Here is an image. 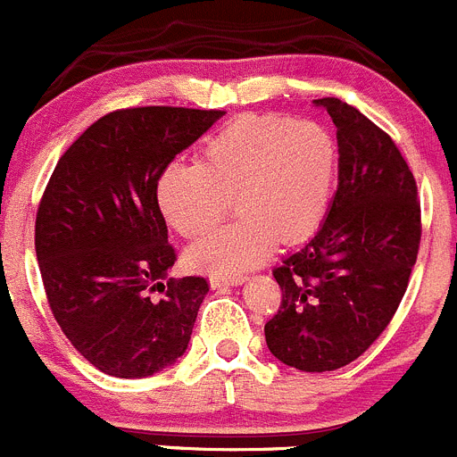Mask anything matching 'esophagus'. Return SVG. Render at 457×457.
<instances>
[{
	"instance_id": "34e87169",
	"label": "esophagus",
	"mask_w": 457,
	"mask_h": 457,
	"mask_svg": "<svg viewBox=\"0 0 457 457\" xmlns=\"http://www.w3.org/2000/svg\"><path fill=\"white\" fill-rule=\"evenodd\" d=\"M209 284H212L214 291H219V288L223 287H238V284H243V277H229V279H223V277H212Z\"/></svg>"
}]
</instances>
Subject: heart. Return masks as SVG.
<instances>
[{"mask_svg": "<svg viewBox=\"0 0 457 457\" xmlns=\"http://www.w3.org/2000/svg\"><path fill=\"white\" fill-rule=\"evenodd\" d=\"M338 151L318 123L288 117L232 119L204 142L198 164H170L157 180L166 223L203 237L228 212L238 219L187 250L194 270L237 277L262 263L277 241L295 245L322 225L336 185Z\"/></svg>", "mask_w": 457, "mask_h": 457, "instance_id": "heart-1", "label": "heart"}]
</instances>
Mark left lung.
I'll use <instances>...</instances> for the list:
<instances>
[{
    "instance_id": "1",
    "label": "left lung",
    "mask_w": 457,
    "mask_h": 457,
    "mask_svg": "<svg viewBox=\"0 0 457 457\" xmlns=\"http://www.w3.org/2000/svg\"><path fill=\"white\" fill-rule=\"evenodd\" d=\"M336 123L338 189L318 232L272 270L281 306L268 349L302 372L356 361L408 288L421 238L417 185L399 148L340 99L313 101Z\"/></svg>"
}]
</instances>
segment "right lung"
Returning <instances> with one entry per match:
<instances>
[{
	"instance_id": "1",
	"label": "right lung",
	"mask_w": 457,
	"mask_h": 457,
	"mask_svg": "<svg viewBox=\"0 0 457 457\" xmlns=\"http://www.w3.org/2000/svg\"><path fill=\"white\" fill-rule=\"evenodd\" d=\"M223 114L117 110L94 121L51 173L36 219L46 300L62 334L104 374L151 377L189 347L209 287L203 277H169L176 253L157 180Z\"/></svg>"
}]
</instances>
